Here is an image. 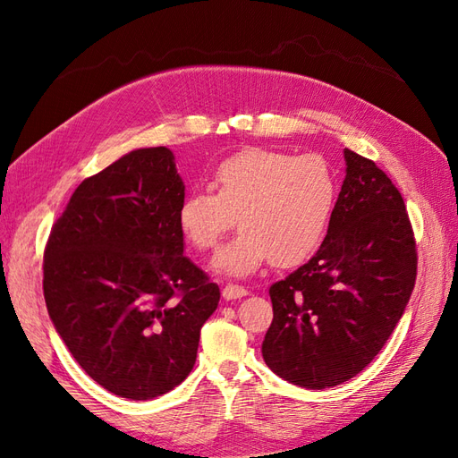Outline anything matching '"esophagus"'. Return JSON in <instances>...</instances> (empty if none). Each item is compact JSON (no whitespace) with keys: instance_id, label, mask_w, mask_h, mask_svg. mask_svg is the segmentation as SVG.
<instances>
[{"instance_id":"34e87169","label":"esophagus","mask_w":458,"mask_h":458,"mask_svg":"<svg viewBox=\"0 0 458 458\" xmlns=\"http://www.w3.org/2000/svg\"><path fill=\"white\" fill-rule=\"evenodd\" d=\"M221 294H224L225 300H237V298H242L248 294V290L241 284H234V283H227L224 286V290H221Z\"/></svg>"}]
</instances>
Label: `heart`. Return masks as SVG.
<instances>
[{"label": "heart", "instance_id": "b5f03b06", "mask_svg": "<svg viewBox=\"0 0 458 458\" xmlns=\"http://www.w3.org/2000/svg\"><path fill=\"white\" fill-rule=\"evenodd\" d=\"M214 191H192L177 208V225L199 250H212L239 231L214 267L244 276L273 259L293 267L325 242L338 202V179L321 155L246 148L217 164Z\"/></svg>", "mask_w": 458, "mask_h": 458}]
</instances>
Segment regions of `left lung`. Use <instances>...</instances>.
Returning <instances> with one entry per match:
<instances>
[{
	"label": "left lung",
	"instance_id": "8db88e82",
	"mask_svg": "<svg viewBox=\"0 0 458 458\" xmlns=\"http://www.w3.org/2000/svg\"><path fill=\"white\" fill-rule=\"evenodd\" d=\"M345 177L317 254L271 284L263 361L308 390L361 372L392 336L417 279V244L397 187L377 164L344 148Z\"/></svg>",
	"mask_w": 458,
	"mask_h": 458
}]
</instances>
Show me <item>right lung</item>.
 Here are the masks:
<instances>
[{
  "mask_svg": "<svg viewBox=\"0 0 458 458\" xmlns=\"http://www.w3.org/2000/svg\"><path fill=\"white\" fill-rule=\"evenodd\" d=\"M183 199L174 152L137 148L84 179L51 229L49 317L78 365L114 395L145 401L182 384L217 308L219 286L183 254Z\"/></svg>",
  "mask_w": 458,
  "mask_h": 458,
  "instance_id": "1",
  "label": "right lung"
}]
</instances>
